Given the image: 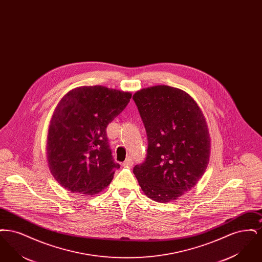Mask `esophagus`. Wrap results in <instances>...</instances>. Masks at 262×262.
I'll use <instances>...</instances> for the list:
<instances>
[{
  "label": "esophagus",
  "instance_id": "1",
  "mask_svg": "<svg viewBox=\"0 0 262 262\" xmlns=\"http://www.w3.org/2000/svg\"><path fill=\"white\" fill-rule=\"evenodd\" d=\"M134 161L132 158H126L125 160V162L123 163V166H133Z\"/></svg>",
  "mask_w": 262,
  "mask_h": 262
}]
</instances>
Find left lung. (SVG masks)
<instances>
[{
	"instance_id": "obj_1",
	"label": "left lung",
	"mask_w": 262,
	"mask_h": 262,
	"mask_svg": "<svg viewBox=\"0 0 262 262\" xmlns=\"http://www.w3.org/2000/svg\"><path fill=\"white\" fill-rule=\"evenodd\" d=\"M133 99L148 141L146 157L134 174L151 200H174L196 185L209 162L204 116L187 92L167 85L144 88Z\"/></svg>"
}]
</instances>
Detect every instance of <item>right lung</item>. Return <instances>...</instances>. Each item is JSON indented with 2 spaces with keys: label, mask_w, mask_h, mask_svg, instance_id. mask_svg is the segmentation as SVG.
<instances>
[{
  "label": "right lung",
  "mask_w": 262,
  "mask_h": 262,
  "mask_svg": "<svg viewBox=\"0 0 262 262\" xmlns=\"http://www.w3.org/2000/svg\"><path fill=\"white\" fill-rule=\"evenodd\" d=\"M130 98L129 92L99 85L75 88L62 97L47 137L51 173L62 187L90 196L110 185L120 165L106 129Z\"/></svg>",
  "instance_id": "right-lung-1"
}]
</instances>
